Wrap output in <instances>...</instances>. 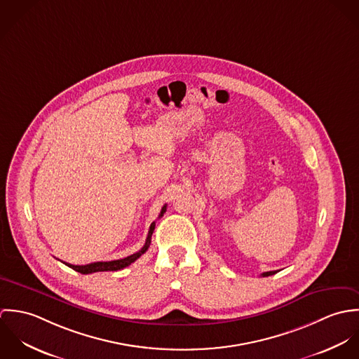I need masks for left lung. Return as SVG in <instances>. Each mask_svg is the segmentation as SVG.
<instances>
[{
    "mask_svg": "<svg viewBox=\"0 0 359 359\" xmlns=\"http://www.w3.org/2000/svg\"><path fill=\"white\" fill-rule=\"evenodd\" d=\"M273 273H276V271H269V272H264V273H261V276H269V275H273Z\"/></svg>",
    "mask_w": 359,
    "mask_h": 359,
    "instance_id": "obj_1",
    "label": "left lung"
}]
</instances>
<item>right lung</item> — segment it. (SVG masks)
I'll return each instance as SVG.
<instances>
[{
    "label": "right lung",
    "instance_id": "right-lung-1",
    "mask_svg": "<svg viewBox=\"0 0 359 359\" xmlns=\"http://www.w3.org/2000/svg\"><path fill=\"white\" fill-rule=\"evenodd\" d=\"M165 212V205H163L160 214H158V218ZM154 225L156 222L151 224V228H149V232H148V238H147V242L144 245V248L131 255V256L126 257V258H121V259H113V261H98V262H91V264H87V265H72V264H67V262H63L66 264L67 266H70L72 269L80 272V273H93V272H102V271H118V269H123L126 266H128L130 264H133L135 259H138L140 257L142 256L148 249H149V245H151V241H152V233L154 231Z\"/></svg>",
    "mask_w": 359,
    "mask_h": 359
}]
</instances>
